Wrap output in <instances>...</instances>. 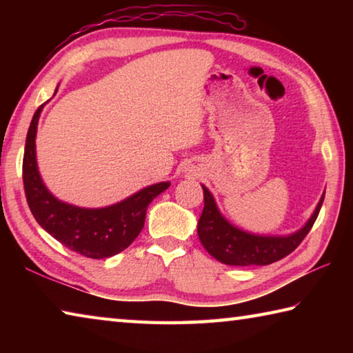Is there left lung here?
I'll return each instance as SVG.
<instances>
[{"mask_svg": "<svg viewBox=\"0 0 353 353\" xmlns=\"http://www.w3.org/2000/svg\"><path fill=\"white\" fill-rule=\"evenodd\" d=\"M204 190V210L198 221V235L202 246L213 259L229 266H265L291 254L312 230L318 218L324 194L314 212L301 229L291 235H255L230 224L214 202L207 187Z\"/></svg>", "mask_w": 353, "mask_h": 353, "instance_id": "left-lung-1", "label": "left lung"}]
</instances>
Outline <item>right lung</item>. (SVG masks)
Returning a JSON list of instances; mask_svg holds the SVG:
<instances>
[{"instance_id": "obj_1", "label": "right lung", "mask_w": 353, "mask_h": 353, "mask_svg": "<svg viewBox=\"0 0 353 353\" xmlns=\"http://www.w3.org/2000/svg\"><path fill=\"white\" fill-rule=\"evenodd\" d=\"M43 105L35 110L26 135L23 183L28 205L35 221L65 248L88 259L117 255L139 236L148 205L170 187V182L149 185L121 202L101 208H83L59 201L41 181L35 155V137Z\"/></svg>"}]
</instances>
